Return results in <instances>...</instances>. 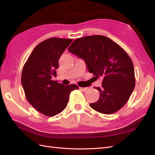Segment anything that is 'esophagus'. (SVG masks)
I'll use <instances>...</instances> for the list:
<instances>
[{
  "instance_id": "esophagus-1",
  "label": "esophagus",
  "mask_w": 155,
  "mask_h": 155,
  "mask_svg": "<svg viewBox=\"0 0 155 155\" xmlns=\"http://www.w3.org/2000/svg\"><path fill=\"white\" fill-rule=\"evenodd\" d=\"M80 89L81 90V91L83 92H86L87 90H88V88L87 87H80Z\"/></svg>"
}]
</instances>
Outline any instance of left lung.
I'll return each instance as SVG.
<instances>
[{"label":"left lung","mask_w":155,"mask_h":155,"mask_svg":"<svg viewBox=\"0 0 155 155\" xmlns=\"http://www.w3.org/2000/svg\"><path fill=\"white\" fill-rule=\"evenodd\" d=\"M68 50L85 61L94 78H103L102 87H96L100 97L90 106L107 115L121 109L135 87L133 63L124 49L109 38L94 35L74 40Z\"/></svg>","instance_id":"1"}]
</instances>
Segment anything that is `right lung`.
<instances>
[{"label":"right lung","instance_id":"1","mask_svg":"<svg viewBox=\"0 0 155 155\" xmlns=\"http://www.w3.org/2000/svg\"><path fill=\"white\" fill-rule=\"evenodd\" d=\"M72 39L51 38L38 45L23 66L21 85L25 97L38 111L54 116L65 109L69 94L78 89L75 84L65 86L52 81L59 60Z\"/></svg>","mask_w":155,"mask_h":155}]
</instances>
